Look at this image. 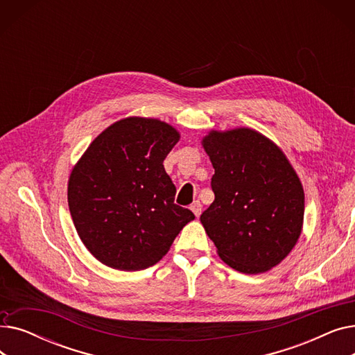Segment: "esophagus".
Returning <instances> with one entry per match:
<instances>
[{
    "label": "esophagus",
    "instance_id": "obj_1",
    "mask_svg": "<svg viewBox=\"0 0 355 355\" xmlns=\"http://www.w3.org/2000/svg\"><path fill=\"white\" fill-rule=\"evenodd\" d=\"M191 211L196 214V217H198L200 214H201V210H202V206H201V202L200 201H194L193 204H191Z\"/></svg>",
    "mask_w": 355,
    "mask_h": 355
}]
</instances>
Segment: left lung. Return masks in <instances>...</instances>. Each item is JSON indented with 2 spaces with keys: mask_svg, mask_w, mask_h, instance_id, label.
Listing matches in <instances>:
<instances>
[{
  "mask_svg": "<svg viewBox=\"0 0 355 355\" xmlns=\"http://www.w3.org/2000/svg\"><path fill=\"white\" fill-rule=\"evenodd\" d=\"M201 145L214 168V201L200 221L217 254L241 273L270 270L302 232L300 177L282 149L250 128L210 130Z\"/></svg>",
  "mask_w": 355,
  "mask_h": 355,
  "instance_id": "left-lung-1",
  "label": "left lung"
}]
</instances>
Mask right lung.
<instances>
[{
	"label": "right lung",
	"mask_w": 355,
	"mask_h": 355,
	"mask_svg": "<svg viewBox=\"0 0 355 355\" xmlns=\"http://www.w3.org/2000/svg\"><path fill=\"white\" fill-rule=\"evenodd\" d=\"M180 141L170 123L129 116L107 126L73 166L69 210L86 249L125 272L158 263L194 220L174 204L175 185L164 159Z\"/></svg>",
	"instance_id": "right-lung-1"
}]
</instances>
